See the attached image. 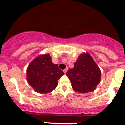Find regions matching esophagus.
Returning <instances> with one entry per match:
<instances>
[{
  "label": "esophagus",
  "mask_w": 125,
  "mask_h": 125,
  "mask_svg": "<svg viewBox=\"0 0 125 125\" xmlns=\"http://www.w3.org/2000/svg\"><path fill=\"white\" fill-rule=\"evenodd\" d=\"M68 68H66V69H64V73L65 74L66 73V72H67V71H68Z\"/></svg>",
  "instance_id": "esophagus-1"
}]
</instances>
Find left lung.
<instances>
[{"mask_svg": "<svg viewBox=\"0 0 125 125\" xmlns=\"http://www.w3.org/2000/svg\"><path fill=\"white\" fill-rule=\"evenodd\" d=\"M66 75L73 88L79 93L94 91L101 79V71L88 52L79 56L74 68L69 69Z\"/></svg>", "mask_w": 125, "mask_h": 125, "instance_id": "obj_1", "label": "left lung"}]
</instances>
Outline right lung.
<instances>
[{
  "label": "right lung",
  "instance_id": "obj_1",
  "mask_svg": "<svg viewBox=\"0 0 125 125\" xmlns=\"http://www.w3.org/2000/svg\"><path fill=\"white\" fill-rule=\"evenodd\" d=\"M64 74L53 64L49 54L39 56L29 65L27 69V79L31 86L40 93H47L57 86V80Z\"/></svg>",
  "mask_w": 125,
  "mask_h": 125
}]
</instances>
